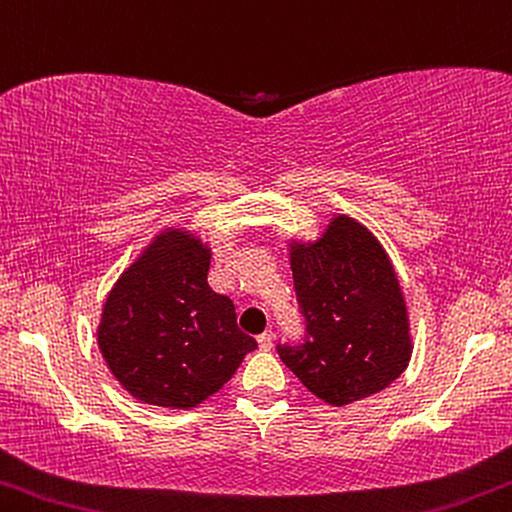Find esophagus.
Listing matches in <instances>:
<instances>
[{"mask_svg":"<svg viewBox=\"0 0 512 512\" xmlns=\"http://www.w3.org/2000/svg\"><path fill=\"white\" fill-rule=\"evenodd\" d=\"M272 343H274L272 332H263L261 336H258V348H261V350H270Z\"/></svg>","mask_w":512,"mask_h":512,"instance_id":"34e87169","label":"esophagus"}]
</instances>
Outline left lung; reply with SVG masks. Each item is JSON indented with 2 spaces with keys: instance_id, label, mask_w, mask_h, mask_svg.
<instances>
[{
  "instance_id": "obj_1",
  "label": "left lung",
  "mask_w": 512,
  "mask_h": 512,
  "mask_svg": "<svg viewBox=\"0 0 512 512\" xmlns=\"http://www.w3.org/2000/svg\"><path fill=\"white\" fill-rule=\"evenodd\" d=\"M304 316L300 343H277L283 364L329 405L380 393L412 355L396 272L373 233L336 217L313 245L290 254Z\"/></svg>"
}]
</instances>
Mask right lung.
<instances>
[{
	"label": "right lung",
	"mask_w": 512,
	"mask_h": 512,
	"mask_svg": "<svg viewBox=\"0 0 512 512\" xmlns=\"http://www.w3.org/2000/svg\"><path fill=\"white\" fill-rule=\"evenodd\" d=\"M210 251L192 235L157 238L109 293L98 345L109 371L148 405L196 407L238 371L256 341L208 286Z\"/></svg>",
	"instance_id": "obj_1"
}]
</instances>
